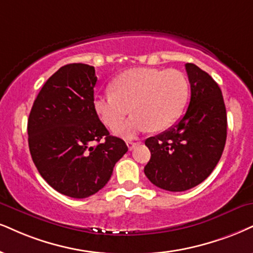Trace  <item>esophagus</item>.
I'll return each mask as SVG.
<instances>
[{"label":"esophagus","mask_w":253,"mask_h":253,"mask_svg":"<svg viewBox=\"0 0 253 253\" xmlns=\"http://www.w3.org/2000/svg\"><path fill=\"white\" fill-rule=\"evenodd\" d=\"M136 144L137 143L132 142V141H126V145H127V148H129V150H132V149L136 146Z\"/></svg>","instance_id":"34e87169"}]
</instances>
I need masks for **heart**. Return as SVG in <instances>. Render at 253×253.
Here are the masks:
<instances>
[{"instance_id": "b5f03b06", "label": "heart", "mask_w": 253, "mask_h": 253, "mask_svg": "<svg viewBox=\"0 0 253 253\" xmlns=\"http://www.w3.org/2000/svg\"><path fill=\"white\" fill-rule=\"evenodd\" d=\"M112 92L96 95L93 109L113 129L130 110L134 115L114 131L126 138L150 129L163 131L180 117L189 101V81L179 70L131 69L111 83Z\"/></svg>"}]
</instances>
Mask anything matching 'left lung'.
<instances>
[{
    "label": "left lung",
    "instance_id": "left-lung-1",
    "mask_svg": "<svg viewBox=\"0 0 253 253\" xmlns=\"http://www.w3.org/2000/svg\"><path fill=\"white\" fill-rule=\"evenodd\" d=\"M191 98L188 110L169 130L145 139L151 158L144 173L168 191H185L212 172L226 142V109L218 84L193 63L185 64Z\"/></svg>",
    "mask_w": 253,
    "mask_h": 253
}]
</instances>
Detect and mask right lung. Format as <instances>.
Here are the masks:
<instances>
[{"instance_id": "add662e5", "label": "right lung", "mask_w": 253, "mask_h": 253, "mask_svg": "<svg viewBox=\"0 0 253 253\" xmlns=\"http://www.w3.org/2000/svg\"><path fill=\"white\" fill-rule=\"evenodd\" d=\"M96 82L91 65H64L42 86L28 118L29 150L40 174L73 198L104 188L127 151L126 142L111 136L95 112Z\"/></svg>"}]
</instances>
